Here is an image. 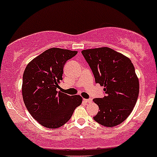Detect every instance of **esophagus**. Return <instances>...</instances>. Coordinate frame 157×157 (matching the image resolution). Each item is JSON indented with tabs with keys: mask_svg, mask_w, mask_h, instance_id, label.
I'll return each instance as SVG.
<instances>
[{
	"mask_svg": "<svg viewBox=\"0 0 157 157\" xmlns=\"http://www.w3.org/2000/svg\"><path fill=\"white\" fill-rule=\"evenodd\" d=\"M83 100H84V102H87V103H89V102H92V99H84Z\"/></svg>",
	"mask_w": 157,
	"mask_h": 157,
	"instance_id": "34e87169",
	"label": "esophagus"
}]
</instances>
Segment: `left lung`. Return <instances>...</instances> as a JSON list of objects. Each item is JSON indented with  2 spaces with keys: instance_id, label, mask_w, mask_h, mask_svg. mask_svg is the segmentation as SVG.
<instances>
[{
  "instance_id": "obj_1",
  "label": "left lung",
  "mask_w": 157,
  "mask_h": 157,
  "mask_svg": "<svg viewBox=\"0 0 157 157\" xmlns=\"http://www.w3.org/2000/svg\"><path fill=\"white\" fill-rule=\"evenodd\" d=\"M82 53L105 93L102 98L93 99L99 109L94 121L108 127L118 125L129 117L139 97V82L132 61L109 47Z\"/></svg>"
}]
</instances>
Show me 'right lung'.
<instances>
[{
  "mask_svg": "<svg viewBox=\"0 0 157 157\" xmlns=\"http://www.w3.org/2000/svg\"><path fill=\"white\" fill-rule=\"evenodd\" d=\"M78 53L51 48L33 58L23 73L22 97L27 109L40 124L56 129L65 124L82 102L79 95L58 91L65 63Z\"/></svg>",
  "mask_w": 157,
  "mask_h": 157,
  "instance_id": "add662e5",
  "label": "right lung"
}]
</instances>
